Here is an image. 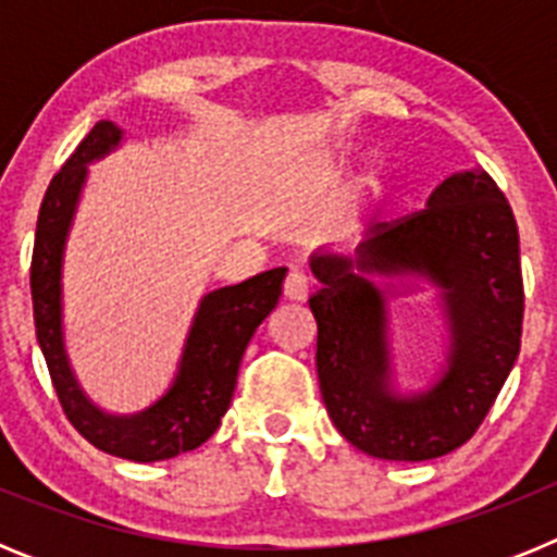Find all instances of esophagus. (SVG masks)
I'll return each instance as SVG.
<instances>
[{
  "label": "esophagus",
  "mask_w": 557,
  "mask_h": 557,
  "mask_svg": "<svg viewBox=\"0 0 557 557\" xmlns=\"http://www.w3.org/2000/svg\"><path fill=\"white\" fill-rule=\"evenodd\" d=\"M309 289H312V284H309V278L304 273H298V270H293V273L287 275V282H284V298L287 301H307L309 298Z\"/></svg>",
  "instance_id": "obj_1"
}]
</instances>
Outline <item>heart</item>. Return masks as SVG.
<instances>
[{
  "mask_svg": "<svg viewBox=\"0 0 557 557\" xmlns=\"http://www.w3.org/2000/svg\"><path fill=\"white\" fill-rule=\"evenodd\" d=\"M371 181H376V178H371Z\"/></svg>",
  "mask_w": 557,
  "mask_h": 557,
  "instance_id": "heart-1",
  "label": "heart"
}]
</instances>
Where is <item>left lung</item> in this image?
<instances>
[{"mask_svg":"<svg viewBox=\"0 0 557 557\" xmlns=\"http://www.w3.org/2000/svg\"><path fill=\"white\" fill-rule=\"evenodd\" d=\"M318 379L323 405L348 444L379 460H432L480 430L521 346L524 284L519 228L488 172H455L426 209L379 223L354 256L314 250ZM426 277L450 321L445 373L426 392L392 391L385 290L370 282Z\"/></svg>","mask_w":557,"mask_h":557,"instance_id":"8db88e82","label":"left lung"}]
</instances>
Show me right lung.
Returning <instances> with one entry per match:
<instances>
[{
  "mask_svg": "<svg viewBox=\"0 0 557 557\" xmlns=\"http://www.w3.org/2000/svg\"><path fill=\"white\" fill-rule=\"evenodd\" d=\"M120 141V127L100 120L69 156L55 178L49 181L38 211L29 289L38 346L72 426L100 451L133 462H156L198 449L218 432L220 418L234 396L245 348L259 323L278 304L287 268L264 270L248 282L203 295L186 337L175 382L156 405L133 416H108L91 405L77 385L63 346L61 268L69 225L86 184V164L108 156Z\"/></svg>",
  "mask_w": 557,
  "mask_h": 557,
  "instance_id": "add662e5",
  "label": "right lung"
}]
</instances>
